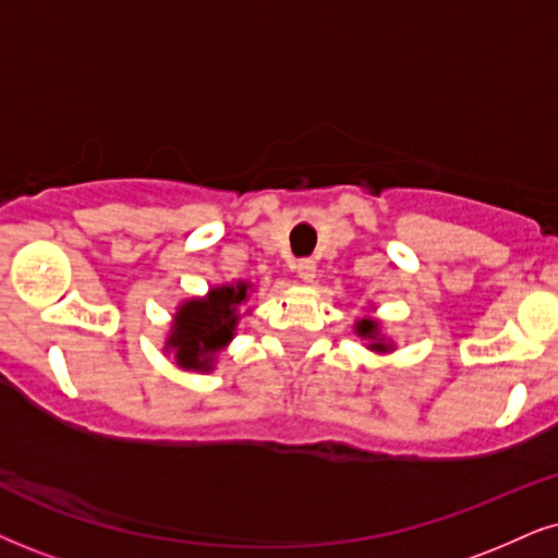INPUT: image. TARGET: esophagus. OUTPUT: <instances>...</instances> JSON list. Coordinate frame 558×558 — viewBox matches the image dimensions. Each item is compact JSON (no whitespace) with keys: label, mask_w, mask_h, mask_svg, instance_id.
Here are the masks:
<instances>
[{"label":"esophagus","mask_w":558,"mask_h":558,"mask_svg":"<svg viewBox=\"0 0 558 558\" xmlns=\"http://www.w3.org/2000/svg\"><path fill=\"white\" fill-rule=\"evenodd\" d=\"M294 271H298V277L302 281H313L315 279V271H318V266H315L313 258H302L294 264Z\"/></svg>","instance_id":"34e87169"}]
</instances>
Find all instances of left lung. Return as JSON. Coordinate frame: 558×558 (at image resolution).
Here are the masks:
<instances>
[{
    "instance_id": "8db88e82",
    "label": "left lung",
    "mask_w": 558,
    "mask_h": 558,
    "mask_svg": "<svg viewBox=\"0 0 558 558\" xmlns=\"http://www.w3.org/2000/svg\"><path fill=\"white\" fill-rule=\"evenodd\" d=\"M356 333L362 336V339H373L375 343H369V349H377V352H385V343L383 341H377L380 339V336H377V323L375 320H360L356 323Z\"/></svg>"
}]
</instances>
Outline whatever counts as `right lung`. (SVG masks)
<instances>
[{"label":"right lung","instance_id":"1","mask_svg":"<svg viewBox=\"0 0 558 558\" xmlns=\"http://www.w3.org/2000/svg\"><path fill=\"white\" fill-rule=\"evenodd\" d=\"M247 298V284L217 287L206 300H191L175 315L168 347L175 349L178 364L185 369H209L211 360L238 326L235 307Z\"/></svg>","mask_w":558,"mask_h":558}]
</instances>
